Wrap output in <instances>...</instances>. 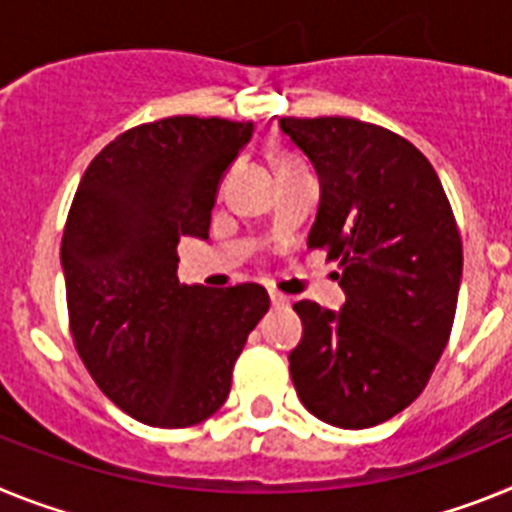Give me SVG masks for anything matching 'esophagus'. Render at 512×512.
<instances>
[{"label":"esophagus","instance_id":"obj_1","mask_svg":"<svg viewBox=\"0 0 512 512\" xmlns=\"http://www.w3.org/2000/svg\"><path fill=\"white\" fill-rule=\"evenodd\" d=\"M270 304H273L275 309H281V306H288V299H286V296H283V293L270 291Z\"/></svg>","mask_w":512,"mask_h":512}]
</instances>
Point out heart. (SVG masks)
Wrapping results in <instances>:
<instances>
[{"instance_id": "heart-1", "label": "heart", "mask_w": 512, "mask_h": 512, "mask_svg": "<svg viewBox=\"0 0 512 512\" xmlns=\"http://www.w3.org/2000/svg\"><path fill=\"white\" fill-rule=\"evenodd\" d=\"M273 162H275V170H278V175H286V172L304 167V164H301V159L293 157V154H288V151H278V154L273 157Z\"/></svg>"}]
</instances>
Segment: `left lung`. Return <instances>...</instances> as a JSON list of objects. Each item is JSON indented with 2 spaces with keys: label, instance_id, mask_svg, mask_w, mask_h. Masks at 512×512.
Instances as JSON below:
<instances>
[{
  "label": "left lung",
  "instance_id": "left-lung-1",
  "mask_svg": "<svg viewBox=\"0 0 512 512\" xmlns=\"http://www.w3.org/2000/svg\"><path fill=\"white\" fill-rule=\"evenodd\" d=\"M322 185L309 250L337 262L340 311L296 301L291 350L301 404L363 430L410 407L451 337L461 234L433 164L399 133L355 118H281Z\"/></svg>",
  "mask_w": 512,
  "mask_h": 512
}]
</instances>
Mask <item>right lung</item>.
<instances>
[{
    "label": "right lung",
    "mask_w": 512,
    "mask_h": 512,
    "mask_svg": "<svg viewBox=\"0 0 512 512\" xmlns=\"http://www.w3.org/2000/svg\"><path fill=\"white\" fill-rule=\"evenodd\" d=\"M252 123L172 115L128 128L79 182L61 265L74 348L100 391L154 428H190L226 402L270 299L255 283L177 278L180 237H208L226 167Z\"/></svg>",
    "instance_id": "1"
}]
</instances>
